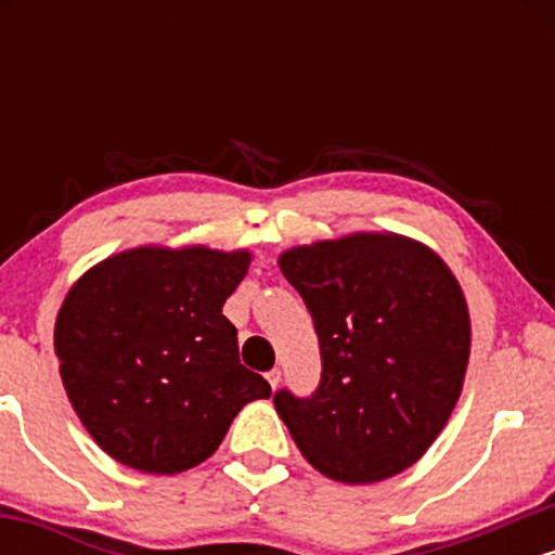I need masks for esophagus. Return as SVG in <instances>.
<instances>
[{"label":"esophagus","mask_w":555,"mask_h":555,"mask_svg":"<svg viewBox=\"0 0 555 555\" xmlns=\"http://www.w3.org/2000/svg\"><path fill=\"white\" fill-rule=\"evenodd\" d=\"M266 380H269L271 388H276L279 384H282V371H279V367H273V371L266 373Z\"/></svg>","instance_id":"obj_1"}]
</instances>
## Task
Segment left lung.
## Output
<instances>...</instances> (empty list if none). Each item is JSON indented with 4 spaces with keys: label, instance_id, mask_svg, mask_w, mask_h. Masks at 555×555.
<instances>
[{
    "label": "left lung",
    "instance_id": "8db88e82",
    "mask_svg": "<svg viewBox=\"0 0 555 555\" xmlns=\"http://www.w3.org/2000/svg\"><path fill=\"white\" fill-rule=\"evenodd\" d=\"M279 269L313 315L323 367L310 397L273 393L297 449L347 486L412 467L467 373L469 313L454 273L430 247L391 232L292 247Z\"/></svg>",
    "mask_w": 555,
    "mask_h": 555
}]
</instances>
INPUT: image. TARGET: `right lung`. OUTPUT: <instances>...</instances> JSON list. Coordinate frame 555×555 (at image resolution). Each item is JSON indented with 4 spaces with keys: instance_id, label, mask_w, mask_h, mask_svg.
<instances>
[{
    "instance_id": "add662e5",
    "label": "right lung",
    "mask_w": 555,
    "mask_h": 555,
    "mask_svg": "<svg viewBox=\"0 0 555 555\" xmlns=\"http://www.w3.org/2000/svg\"><path fill=\"white\" fill-rule=\"evenodd\" d=\"M250 253L135 247L86 271L62 302L54 352L69 404L112 460L177 475L224 441L247 401L269 399L240 365L221 313Z\"/></svg>"
}]
</instances>
